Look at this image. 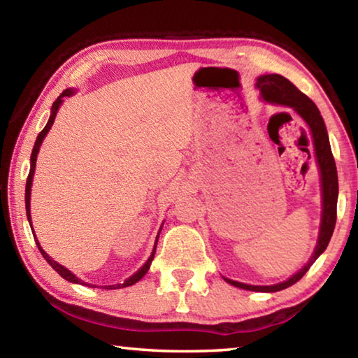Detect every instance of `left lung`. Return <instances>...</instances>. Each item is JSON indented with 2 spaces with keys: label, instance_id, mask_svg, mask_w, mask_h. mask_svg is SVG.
Instances as JSON below:
<instances>
[{
  "label": "left lung",
  "instance_id": "1",
  "mask_svg": "<svg viewBox=\"0 0 358 358\" xmlns=\"http://www.w3.org/2000/svg\"><path fill=\"white\" fill-rule=\"evenodd\" d=\"M256 88L260 93V99L266 102V104L292 108V110L306 123L308 131H310L311 134L314 156H316V162L319 167L320 192H322V213H320L317 243L316 248H314L310 260H308L295 275L287 278L286 281L270 284V286H252V284L238 282L222 276L224 281L232 284L235 287L252 290V292H278V290L287 289L296 281H300L303 275L310 270V266L316 262L317 257L327 250V246H329V241L333 235V230H335L336 222L338 172L335 159H333L331 155L329 132H327L324 118L316 104H314L306 94H303L300 90H296L292 82H289L286 77H282L280 74L259 76L256 80Z\"/></svg>",
  "mask_w": 358,
  "mask_h": 358
}]
</instances>
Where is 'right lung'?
Segmentation results:
<instances>
[{"label":"right lung","instance_id":"obj_1","mask_svg":"<svg viewBox=\"0 0 358 358\" xmlns=\"http://www.w3.org/2000/svg\"><path fill=\"white\" fill-rule=\"evenodd\" d=\"M76 93H77V90H76V88H68V90H64V92L58 96V99H57L55 102H53V106H52V108H50V117H48V121H47L45 128L39 132L38 138H36L34 147H33V151H31V159H29V173H28V178H27V187H25V207H27V217H28V222H29V226H31V230H33L34 241H36V245H38V248H39V251H41V254H42V257H44V259L47 260L48 265H50L52 268L55 270L59 276L64 278L66 281L74 282V284H82V286H88V287H98V286H93V284H88V282H85V281H82V280H78V278H77L74 273H72V271H69L68 268H66V266H63L62 264H58L57 260H53L50 256H48V254H47L44 250H42V246H41V243H39V240L36 238V234H34V229H33V224H31V203H29V202H31V186H33V177H34V171H36V161H38L39 148H41L42 142H44V138H45V136H47V132L50 131L52 124H53V121H55V117H57V113H58V108L62 107L64 98H69V96H74ZM162 226H164V222H162ZM162 226L159 227V232H157V235H156L153 251H151V254H150V257H148L147 262H145V264L141 266V268H138V270L136 271L134 275L129 276L128 280H124V282H123V284H112V286H101V289H123V287H128V286H132V284H136L137 281H141L142 278H143L145 275H147V271L150 270V265H151V262H153V259H155L157 238H159V234H161V229H162Z\"/></svg>","mask_w":358,"mask_h":358}]
</instances>
